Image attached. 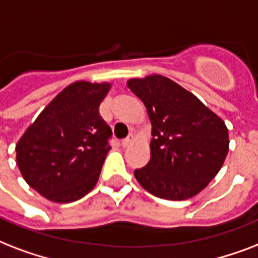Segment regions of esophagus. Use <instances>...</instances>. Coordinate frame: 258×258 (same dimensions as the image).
Wrapping results in <instances>:
<instances>
[{
  "instance_id": "obj_1",
  "label": "esophagus",
  "mask_w": 258,
  "mask_h": 258,
  "mask_svg": "<svg viewBox=\"0 0 258 258\" xmlns=\"http://www.w3.org/2000/svg\"><path fill=\"white\" fill-rule=\"evenodd\" d=\"M133 141H135V136L129 135L126 137V139L122 140V143H121V145H122L123 148H126V147H129L131 144H133Z\"/></svg>"
}]
</instances>
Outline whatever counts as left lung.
I'll use <instances>...</instances> for the list:
<instances>
[{
  "instance_id": "8db88e82",
  "label": "left lung",
  "mask_w": 258,
  "mask_h": 258,
  "mask_svg": "<svg viewBox=\"0 0 258 258\" xmlns=\"http://www.w3.org/2000/svg\"><path fill=\"white\" fill-rule=\"evenodd\" d=\"M127 87L144 102L152 123L151 160L136 169L143 188L168 201H184L207 187L229 152L222 119L192 93L163 75L133 78Z\"/></svg>"
}]
</instances>
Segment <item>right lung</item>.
<instances>
[{"label": "right lung", "instance_id": "right-lung-1", "mask_svg": "<svg viewBox=\"0 0 258 258\" xmlns=\"http://www.w3.org/2000/svg\"><path fill=\"white\" fill-rule=\"evenodd\" d=\"M110 87V83H71L19 140L20 172L48 201H78L97 184L113 135L99 114Z\"/></svg>", "mask_w": 258, "mask_h": 258}]
</instances>
